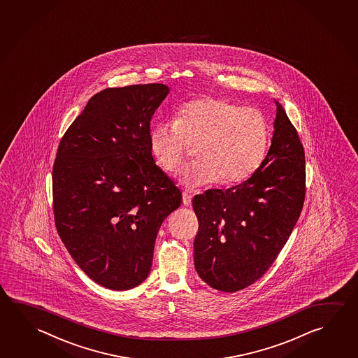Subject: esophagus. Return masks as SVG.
Listing matches in <instances>:
<instances>
[{
  "mask_svg": "<svg viewBox=\"0 0 358 358\" xmlns=\"http://www.w3.org/2000/svg\"><path fill=\"white\" fill-rule=\"evenodd\" d=\"M191 200H192V194L188 191H183L182 192V202L185 206H189L191 205Z\"/></svg>",
  "mask_w": 358,
  "mask_h": 358,
  "instance_id": "obj_1",
  "label": "esophagus"
}]
</instances>
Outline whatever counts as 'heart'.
<instances>
[{"label": "heart", "instance_id": "b5f03b06", "mask_svg": "<svg viewBox=\"0 0 358 358\" xmlns=\"http://www.w3.org/2000/svg\"><path fill=\"white\" fill-rule=\"evenodd\" d=\"M269 138V123L259 109L220 96L187 101L175 122L158 124L150 134L152 152L170 173L181 170L192 147H199L200 161L182 172V185L191 189L246 181L263 164Z\"/></svg>", "mask_w": 358, "mask_h": 358}]
</instances>
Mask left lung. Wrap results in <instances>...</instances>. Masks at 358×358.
I'll list each match as a JSON object with an SVG mask.
<instances>
[{
	"label": "left lung",
	"mask_w": 358,
	"mask_h": 358,
	"mask_svg": "<svg viewBox=\"0 0 358 358\" xmlns=\"http://www.w3.org/2000/svg\"><path fill=\"white\" fill-rule=\"evenodd\" d=\"M275 103V131L257 172L238 186L207 189L192 200L199 219L194 266L203 282L226 293L249 287L269 270L306 199L304 148Z\"/></svg>",
	"instance_id": "1"
}]
</instances>
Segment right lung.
Segmentation results:
<instances>
[{
  "label": "right lung",
  "instance_id": "1",
  "mask_svg": "<svg viewBox=\"0 0 358 358\" xmlns=\"http://www.w3.org/2000/svg\"><path fill=\"white\" fill-rule=\"evenodd\" d=\"M164 84L93 95L64 133L52 167L57 234L79 268L104 288L127 290L150 274L164 220L181 206L175 182L152 156V115Z\"/></svg>",
  "mask_w": 358,
  "mask_h": 358
}]
</instances>
